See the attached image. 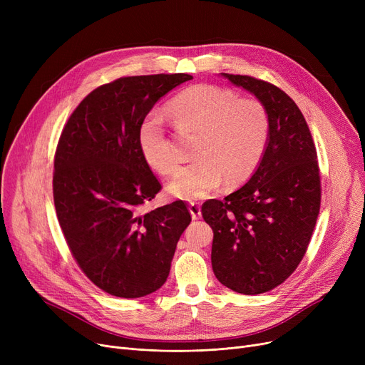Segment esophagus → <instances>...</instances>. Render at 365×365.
I'll return each mask as SVG.
<instances>
[{
    "instance_id": "esophagus-1",
    "label": "esophagus",
    "mask_w": 365,
    "mask_h": 365,
    "mask_svg": "<svg viewBox=\"0 0 365 365\" xmlns=\"http://www.w3.org/2000/svg\"><path fill=\"white\" fill-rule=\"evenodd\" d=\"M189 213L194 220L201 217V205L198 202H189Z\"/></svg>"
}]
</instances>
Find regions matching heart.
I'll return each mask as SVG.
<instances>
[{
    "label": "heart",
    "mask_w": 365,
    "mask_h": 365,
    "mask_svg": "<svg viewBox=\"0 0 365 365\" xmlns=\"http://www.w3.org/2000/svg\"><path fill=\"white\" fill-rule=\"evenodd\" d=\"M173 125L195 134L192 157L197 160L173 179L167 190L179 200H200L225 183L238 186L259 167L269 139L271 121L266 108L255 99H238L223 87L190 86L165 105ZM138 145L145 163L163 176L175 175L179 155L167 139L164 123L148 113L138 128Z\"/></svg>",
    "instance_id": "b5f03b06"
}]
</instances>
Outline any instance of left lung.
<instances>
[{
  "label": "left lung",
  "mask_w": 365,
  "mask_h": 365,
  "mask_svg": "<svg viewBox=\"0 0 365 365\" xmlns=\"http://www.w3.org/2000/svg\"><path fill=\"white\" fill-rule=\"evenodd\" d=\"M222 76L256 96L271 131L250 180L223 201H205L201 213L215 234L216 278L237 293L260 294L289 278L308 250L321 204L317 149L289 94L248 75Z\"/></svg>",
  "instance_id": "obj_1"
}]
</instances>
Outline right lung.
<instances>
[{
	"mask_svg": "<svg viewBox=\"0 0 365 365\" xmlns=\"http://www.w3.org/2000/svg\"><path fill=\"white\" fill-rule=\"evenodd\" d=\"M187 73L124 76L93 90L72 112L54 155L53 197L73 259L101 290L143 297L167 281L190 223L183 201L140 215L161 185L142 158L138 128Z\"/></svg>",
	"mask_w": 365,
	"mask_h": 365,
	"instance_id": "obj_1",
	"label": "right lung"
}]
</instances>
